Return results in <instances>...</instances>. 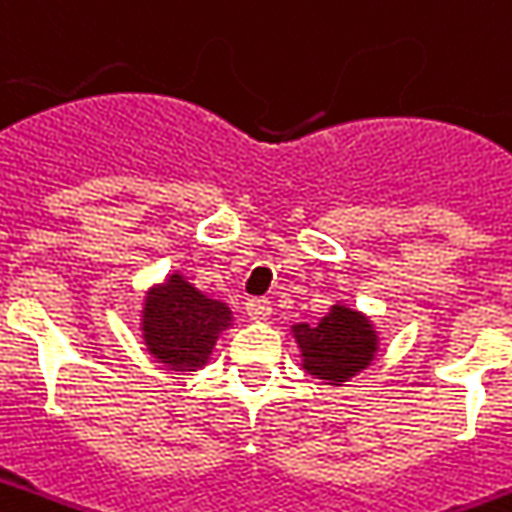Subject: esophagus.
I'll return each instance as SVG.
<instances>
[{
    "instance_id": "34e87169",
    "label": "esophagus",
    "mask_w": 512,
    "mask_h": 512,
    "mask_svg": "<svg viewBox=\"0 0 512 512\" xmlns=\"http://www.w3.org/2000/svg\"><path fill=\"white\" fill-rule=\"evenodd\" d=\"M246 316L252 318V321H266L271 316V302H268L266 296H252L246 302Z\"/></svg>"
}]
</instances>
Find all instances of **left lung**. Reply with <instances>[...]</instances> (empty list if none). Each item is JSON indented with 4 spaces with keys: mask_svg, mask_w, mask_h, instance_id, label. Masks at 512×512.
<instances>
[{
    "mask_svg": "<svg viewBox=\"0 0 512 512\" xmlns=\"http://www.w3.org/2000/svg\"><path fill=\"white\" fill-rule=\"evenodd\" d=\"M296 343L302 346L305 371L318 380L343 382L366 368L377 352V335L366 318L349 307H332L318 324H296Z\"/></svg>",
    "mask_w": 512,
    "mask_h": 512,
    "instance_id": "obj_1",
    "label": "left lung"
}]
</instances>
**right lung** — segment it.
<instances>
[{
  "label": "right lung",
  "mask_w": 512,
  "mask_h": 512,
  "mask_svg": "<svg viewBox=\"0 0 512 512\" xmlns=\"http://www.w3.org/2000/svg\"><path fill=\"white\" fill-rule=\"evenodd\" d=\"M230 324V310L207 299L174 274L163 288L149 293L144 310V338L149 352L174 371L205 366L219 332Z\"/></svg>",
  "instance_id": "add662e5"
}]
</instances>
